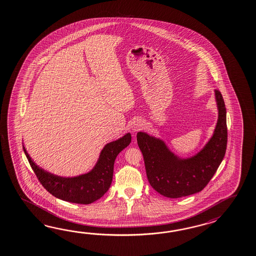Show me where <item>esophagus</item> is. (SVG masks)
I'll use <instances>...</instances> for the list:
<instances>
[{
	"label": "esophagus",
	"instance_id": "esophagus-1",
	"mask_svg": "<svg viewBox=\"0 0 256 256\" xmlns=\"http://www.w3.org/2000/svg\"><path fill=\"white\" fill-rule=\"evenodd\" d=\"M143 120L139 119L136 120H134V124L132 125V131L134 132L139 131V130H141V129L143 128Z\"/></svg>",
	"mask_w": 256,
	"mask_h": 256
}]
</instances>
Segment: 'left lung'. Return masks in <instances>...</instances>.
<instances>
[{"instance_id":"8db88e82","label":"left lung","mask_w":256,"mask_h":256,"mask_svg":"<svg viewBox=\"0 0 256 256\" xmlns=\"http://www.w3.org/2000/svg\"><path fill=\"white\" fill-rule=\"evenodd\" d=\"M214 98L218 117L214 132L196 154L182 158L160 138L137 132L149 184L161 196L180 198L201 192L223 160L228 140L226 107L220 90H214Z\"/></svg>"}]
</instances>
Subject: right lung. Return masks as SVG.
Returning a JSON list of instances; mask_svg holds the SVG:
<instances>
[{
    "instance_id": "add662e5",
    "label": "right lung",
    "mask_w": 256,
    "mask_h": 256,
    "mask_svg": "<svg viewBox=\"0 0 256 256\" xmlns=\"http://www.w3.org/2000/svg\"><path fill=\"white\" fill-rule=\"evenodd\" d=\"M130 132L105 144L95 166L88 172L72 177H64L50 172L36 165L23 144L30 166L44 188L54 196L66 202L90 204L103 196L112 184L114 162L120 151L131 143Z\"/></svg>"
}]
</instances>
